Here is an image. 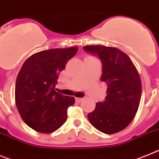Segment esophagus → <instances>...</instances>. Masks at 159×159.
Returning <instances> with one entry per match:
<instances>
[{"label": "esophagus", "mask_w": 159, "mask_h": 159, "mask_svg": "<svg viewBox=\"0 0 159 159\" xmlns=\"http://www.w3.org/2000/svg\"><path fill=\"white\" fill-rule=\"evenodd\" d=\"M82 100L83 98H80V97H76V98H75V101H76V102H80Z\"/></svg>", "instance_id": "1"}]
</instances>
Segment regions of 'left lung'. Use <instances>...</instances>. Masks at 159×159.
<instances>
[{"mask_svg":"<svg viewBox=\"0 0 159 159\" xmlns=\"http://www.w3.org/2000/svg\"><path fill=\"white\" fill-rule=\"evenodd\" d=\"M84 50L100 59V80L108 85L105 100L96 103L88 118L100 132L116 134L130 124L138 109L142 95L139 74L129 57L119 49L93 45Z\"/></svg>","mask_w":159,"mask_h":159,"instance_id":"left-lung-1","label":"left lung"}]
</instances>
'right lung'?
Masks as SVG:
<instances>
[{"label": "right lung", "instance_id": "add662e5", "mask_svg": "<svg viewBox=\"0 0 159 159\" xmlns=\"http://www.w3.org/2000/svg\"><path fill=\"white\" fill-rule=\"evenodd\" d=\"M78 47L35 53L23 63L15 85V101L21 117L35 131L50 134L64 124L75 98L55 92L60 71Z\"/></svg>", "mask_w": 159, "mask_h": 159}]
</instances>
